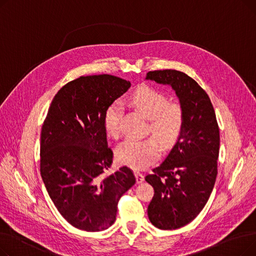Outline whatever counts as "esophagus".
<instances>
[{
    "label": "esophagus",
    "mask_w": 256,
    "mask_h": 256,
    "mask_svg": "<svg viewBox=\"0 0 256 256\" xmlns=\"http://www.w3.org/2000/svg\"><path fill=\"white\" fill-rule=\"evenodd\" d=\"M135 176H136V182L137 184H141L144 182V176L140 172H135Z\"/></svg>",
    "instance_id": "obj_1"
}]
</instances>
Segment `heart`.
<instances>
[{
    "mask_svg": "<svg viewBox=\"0 0 256 256\" xmlns=\"http://www.w3.org/2000/svg\"><path fill=\"white\" fill-rule=\"evenodd\" d=\"M132 102L150 119L154 135L165 146L176 143L182 126L184 113L180 104H168L162 93L150 87L139 88L132 96ZM122 113V104L113 102L106 109L104 115V130L108 135L115 136L118 132L119 119ZM160 154V147L154 139H126L116 150L119 162L134 169H143L152 164Z\"/></svg>",
    "mask_w": 256,
    "mask_h": 256,
    "instance_id": "b5f03b06",
    "label": "heart"
}]
</instances>
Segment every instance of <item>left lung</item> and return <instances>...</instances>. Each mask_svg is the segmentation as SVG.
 I'll return each mask as SVG.
<instances>
[{
	"label": "left lung",
	"instance_id": "8db88e82",
	"mask_svg": "<svg viewBox=\"0 0 256 256\" xmlns=\"http://www.w3.org/2000/svg\"><path fill=\"white\" fill-rule=\"evenodd\" d=\"M145 80L170 86L184 113L176 143L163 163L145 178L154 189L147 208L150 221L160 230H178L198 216L214 189L219 128L206 92L189 76L165 70L147 72Z\"/></svg>",
	"mask_w": 256,
	"mask_h": 256
}]
</instances>
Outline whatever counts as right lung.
Masks as SVG:
<instances>
[{
  "label": "right lung",
  "mask_w": 256,
  "mask_h": 256,
  "mask_svg": "<svg viewBox=\"0 0 256 256\" xmlns=\"http://www.w3.org/2000/svg\"><path fill=\"white\" fill-rule=\"evenodd\" d=\"M130 83L110 74L80 76L54 98L40 135V173L63 218L78 230L102 232L116 220L120 197L135 184L128 167L109 176L113 162L106 109Z\"/></svg>",
  "instance_id": "add662e5"
}]
</instances>
